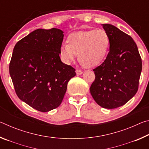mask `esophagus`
<instances>
[{
    "label": "esophagus",
    "mask_w": 149,
    "mask_h": 149,
    "mask_svg": "<svg viewBox=\"0 0 149 149\" xmlns=\"http://www.w3.org/2000/svg\"><path fill=\"white\" fill-rule=\"evenodd\" d=\"M75 72H76L77 75H81L83 74V71H81V70H76Z\"/></svg>",
    "instance_id": "obj_1"
}]
</instances>
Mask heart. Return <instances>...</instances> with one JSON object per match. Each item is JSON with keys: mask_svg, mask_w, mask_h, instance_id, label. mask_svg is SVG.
<instances>
[{"mask_svg": "<svg viewBox=\"0 0 149 149\" xmlns=\"http://www.w3.org/2000/svg\"><path fill=\"white\" fill-rule=\"evenodd\" d=\"M60 49V54L65 62L69 63L78 55V60L87 68L97 66L107 56L109 37L102 29H91L72 33Z\"/></svg>", "mask_w": 149, "mask_h": 149, "instance_id": "b5f03b06", "label": "heart"}]
</instances>
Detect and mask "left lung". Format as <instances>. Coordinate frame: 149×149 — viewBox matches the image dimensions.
Returning a JSON list of instances; mask_svg holds the SVG:
<instances>
[{"label":"left lung","mask_w":149,"mask_h":149,"mask_svg":"<svg viewBox=\"0 0 149 149\" xmlns=\"http://www.w3.org/2000/svg\"><path fill=\"white\" fill-rule=\"evenodd\" d=\"M109 37L110 50L106 60L93 70L95 79L90 92L102 108L113 109L134 97L139 87L142 61L132 37L111 24H102Z\"/></svg>","instance_id":"obj_1"}]
</instances>
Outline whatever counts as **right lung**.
I'll use <instances>...</instances> for the list:
<instances>
[{"instance_id":"obj_1","label":"right lung","mask_w":149,"mask_h":149,"mask_svg":"<svg viewBox=\"0 0 149 149\" xmlns=\"http://www.w3.org/2000/svg\"><path fill=\"white\" fill-rule=\"evenodd\" d=\"M64 32L37 29L15 45L9 65L15 91L20 100L40 112L58 107L75 69L59 56Z\"/></svg>"}]
</instances>
